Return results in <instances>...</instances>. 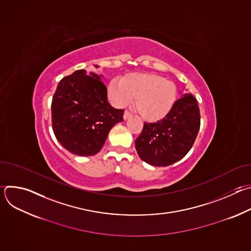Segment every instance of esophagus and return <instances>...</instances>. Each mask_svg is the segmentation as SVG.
Instances as JSON below:
<instances>
[{"label": "esophagus", "instance_id": "34e87169", "mask_svg": "<svg viewBox=\"0 0 251 251\" xmlns=\"http://www.w3.org/2000/svg\"><path fill=\"white\" fill-rule=\"evenodd\" d=\"M130 116H131V113H130V112H129V111H127V110H126V111H125V112H124V115H123V118H124V120H127V119H128V118H129V117H130Z\"/></svg>", "mask_w": 251, "mask_h": 251}]
</instances>
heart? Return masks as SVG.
<instances>
[{"mask_svg": "<svg viewBox=\"0 0 251 251\" xmlns=\"http://www.w3.org/2000/svg\"><path fill=\"white\" fill-rule=\"evenodd\" d=\"M111 103L118 107L130 104L136 98V109L143 119L155 122L172 109L176 97L175 83L154 74L135 73L124 78H113L107 89Z\"/></svg>", "mask_w": 251, "mask_h": 251, "instance_id": "heart-1", "label": "heart"}]
</instances>
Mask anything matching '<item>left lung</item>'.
Returning a JSON list of instances; mask_svg holds the SVG:
<instances>
[{
  "mask_svg": "<svg viewBox=\"0 0 251 251\" xmlns=\"http://www.w3.org/2000/svg\"><path fill=\"white\" fill-rule=\"evenodd\" d=\"M201 126L197 99L186 93L171 111L154 123H144L135 141L139 157L157 167L170 166L183 159L193 147Z\"/></svg>",
  "mask_w": 251,
  "mask_h": 251,
  "instance_id": "obj_1",
  "label": "left lung"
}]
</instances>
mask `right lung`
Returning a JSON list of instances; mask_svg holds the SVG:
<instances>
[{
	"instance_id": "right-lung-1",
	"label": "right lung",
	"mask_w": 251,
	"mask_h": 251,
	"mask_svg": "<svg viewBox=\"0 0 251 251\" xmlns=\"http://www.w3.org/2000/svg\"><path fill=\"white\" fill-rule=\"evenodd\" d=\"M98 67V66H96ZM93 73L79 69L63 77L51 101V125L60 144L77 156L97 154L111 128L123 121V109L107 100V88Z\"/></svg>"
}]
</instances>
